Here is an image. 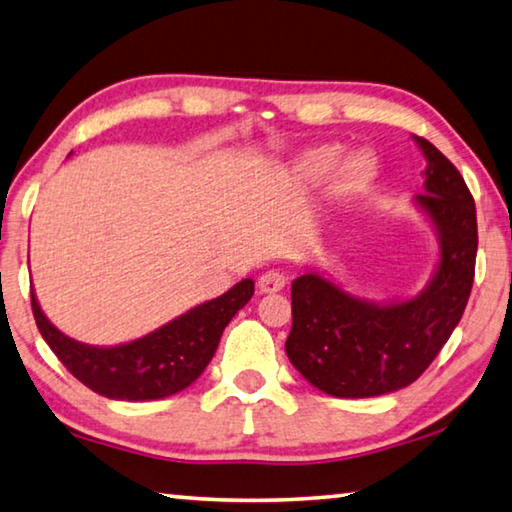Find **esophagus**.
Listing matches in <instances>:
<instances>
[{
    "label": "esophagus",
    "instance_id": "esophagus-1",
    "mask_svg": "<svg viewBox=\"0 0 512 512\" xmlns=\"http://www.w3.org/2000/svg\"><path fill=\"white\" fill-rule=\"evenodd\" d=\"M284 284H287V277H284V273L266 271V273H262V277H259L257 287L262 293H277V291L284 289Z\"/></svg>",
    "mask_w": 512,
    "mask_h": 512
}]
</instances>
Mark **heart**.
<instances>
[{
    "instance_id": "obj_1",
    "label": "heart",
    "mask_w": 512,
    "mask_h": 512,
    "mask_svg": "<svg viewBox=\"0 0 512 512\" xmlns=\"http://www.w3.org/2000/svg\"><path fill=\"white\" fill-rule=\"evenodd\" d=\"M343 155V149L336 144H320L311 146V149L302 151L289 162L287 176L296 187H311L325 180L332 170L329 178L327 194L332 201H350V198L361 196L366 189L375 183L379 164L377 158L370 151H354L345 155L342 164L338 160Z\"/></svg>"
}]
</instances>
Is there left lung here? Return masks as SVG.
I'll use <instances>...</instances> for the list:
<instances>
[{
    "mask_svg": "<svg viewBox=\"0 0 512 512\" xmlns=\"http://www.w3.org/2000/svg\"><path fill=\"white\" fill-rule=\"evenodd\" d=\"M427 160L413 205L438 237L431 280L409 300L352 296L316 271L291 284L293 325L287 357L318 391L377 397L413 384L461 320L474 282L476 207L458 169L436 146L415 137Z\"/></svg>",
    "mask_w": 512,
    "mask_h": 512,
    "instance_id": "left-lung-1",
    "label": "left lung"
}]
</instances>
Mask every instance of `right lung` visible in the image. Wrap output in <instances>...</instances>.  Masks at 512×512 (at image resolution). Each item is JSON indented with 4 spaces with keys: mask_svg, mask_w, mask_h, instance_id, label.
I'll return each instance as SVG.
<instances>
[{
    "mask_svg": "<svg viewBox=\"0 0 512 512\" xmlns=\"http://www.w3.org/2000/svg\"><path fill=\"white\" fill-rule=\"evenodd\" d=\"M253 293L255 282L241 280L223 296L196 305L142 339L110 348L69 339L42 314L36 293H31V307L42 339L81 384L110 400L146 402L185 391L203 375L225 325Z\"/></svg>",
    "mask_w": 512,
    "mask_h": 512,
    "instance_id": "obj_1",
    "label": "right lung"
}]
</instances>
